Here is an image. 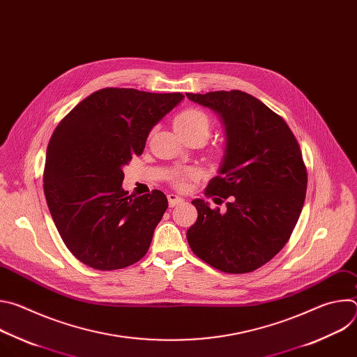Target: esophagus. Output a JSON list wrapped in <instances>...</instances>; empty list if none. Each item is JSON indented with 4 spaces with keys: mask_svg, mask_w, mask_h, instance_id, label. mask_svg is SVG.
Here are the masks:
<instances>
[{
    "mask_svg": "<svg viewBox=\"0 0 357 357\" xmlns=\"http://www.w3.org/2000/svg\"><path fill=\"white\" fill-rule=\"evenodd\" d=\"M182 202H183V197H181V196L175 195V193H169L168 195V203H169L171 208L179 205V203H182Z\"/></svg>",
    "mask_w": 357,
    "mask_h": 357,
    "instance_id": "1",
    "label": "esophagus"
}]
</instances>
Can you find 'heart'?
Returning <instances> with one entry per match:
<instances>
[{
	"mask_svg": "<svg viewBox=\"0 0 357 357\" xmlns=\"http://www.w3.org/2000/svg\"><path fill=\"white\" fill-rule=\"evenodd\" d=\"M174 128L183 139H188L195 135H200L206 139L211 132L212 123L206 113H203L197 109H188L174 119ZM197 172L193 169L178 172L175 175V183L178 186H183L189 178H195Z\"/></svg>",
	"mask_w": 357,
	"mask_h": 357,
	"instance_id": "1",
	"label": "heart"
}]
</instances>
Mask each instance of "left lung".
Masks as SVG:
<instances>
[{"mask_svg": "<svg viewBox=\"0 0 357 357\" xmlns=\"http://www.w3.org/2000/svg\"><path fill=\"white\" fill-rule=\"evenodd\" d=\"M186 97L223 123L225 155L206 196L229 197L225 212L203 199L192 200L197 220L188 229V243L220 271H254L285 245L299 219L308 178L298 141L278 114L244 91Z\"/></svg>", "mask_w": 357, "mask_h": 357, "instance_id": "8db88e82", "label": "left lung"}]
</instances>
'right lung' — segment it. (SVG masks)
<instances>
[{"instance_id": "obj_1", "label": "right lung", "mask_w": 357, "mask_h": 357, "mask_svg": "<svg viewBox=\"0 0 357 357\" xmlns=\"http://www.w3.org/2000/svg\"><path fill=\"white\" fill-rule=\"evenodd\" d=\"M185 98L107 87L94 91L59 123L46 149L43 192L55 226L83 264L110 271L141 260L168 199L134 196L123 168L141 155L148 134Z\"/></svg>"}]
</instances>
